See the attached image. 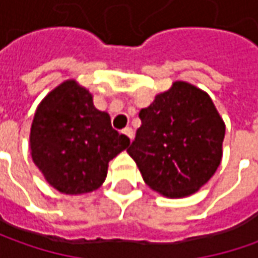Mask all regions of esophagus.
Masks as SVG:
<instances>
[{
  "instance_id": "1",
  "label": "esophagus",
  "mask_w": 258,
  "mask_h": 258,
  "mask_svg": "<svg viewBox=\"0 0 258 258\" xmlns=\"http://www.w3.org/2000/svg\"><path fill=\"white\" fill-rule=\"evenodd\" d=\"M122 134L126 135V136L132 141V138H134V131H132L131 127H124L123 131H122Z\"/></svg>"
}]
</instances>
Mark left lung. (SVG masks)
<instances>
[{
	"label": "left lung",
	"instance_id": "left-lung-1",
	"mask_svg": "<svg viewBox=\"0 0 258 258\" xmlns=\"http://www.w3.org/2000/svg\"><path fill=\"white\" fill-rule=\"evenodd\" d=\"M139 117L142 124L127 154L145 182L171 198L191 195L208 182L221 162L225 135L208 94L175 82Z\"/></svg>",
	"mask_w": 258,
	"mask_h": 258
}]
</instances>
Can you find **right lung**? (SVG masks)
<instances>
[{"label": "right lung", "mask_w": 258, "mask_h": 258, "mask_svg": "<svg viewBox=\"0 0 258 258\" xmlns=\"http://www.w3.org/2000/svg\"><path fill=\"white\" fill-rule=\"evenodd\" d=\"M129 144L75 80L55 87L41 102L30 134L37 168L57 191L72 195L97 189L106 179L109 161Z\"/></svg>", "instance_id": "right-lung-1"}]
</instances>
